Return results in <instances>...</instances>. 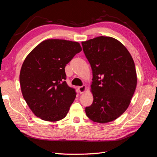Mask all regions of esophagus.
I'll return each mask as SVG.
<instances>
[{
  "label": "esophagus",
  "instance_id": "34e87169",
  "mask_svg": "<svg viewBox=\"0 0 157 157\" xmlns=\"http://www.w3.org/2000/svg\"><path fill=\"white\" fill-rule=\"evenodd\" d=\"M78 89V91L79 92V93L80 94H82L85 91H86V86H82L81 87H79Z\"/></svg>",
  "mask_w": 157,
  "mask_h": 157
}]
</instances>
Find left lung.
I'll use <instances>...</instances> for the list:
<instances>
[{
	"label": "left lung",
	"mask_w": 157,
	"mask_h": 157,
	"mask_svg": "<svg viewBox=\"0 0 157 157\" xmlns=\"http://www.w3.org/2000/svg\"><path fill=\"white\" fill-rule=\"evenodd\" d=\"M93 71V101L86 107L87 117L98 123L110 122L126 110L137 86L135 64L123 44L100 36L82 43Z\"/></svg>",
	"instance_id": "obj_1"
}]
</instances>
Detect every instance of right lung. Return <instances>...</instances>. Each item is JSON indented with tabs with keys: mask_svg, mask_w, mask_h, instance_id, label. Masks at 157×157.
<instances>
[{
	"mask_svg": "<svg viewBox=\"0 0 157 157\" xmlns=\"http://www.w3.org/2000/svg\"><path fill=\"white\" fill-rule=\"evenodd\" d=\"M82 50L78 42L47 39L25 58L20 74L21 90L39 118L56 122L68 114L76 92L65 81V67Z\"/></svg>",
	"mask_w": 157,
	"mask_h": 157,
	"instance_id": "right-lung-1",
	"label": "right lung"
}]
</instances>
